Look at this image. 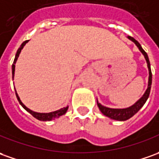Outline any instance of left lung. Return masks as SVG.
<instances>
[{
    "label": "left lung",
    "mask_w": 159,
    "mask_h": 159,
    "mask_svg": "<svg viewBox=\"0 0 159 159\" xmlns=\"http://www.w3.org/2000/svg\"><path fill=\"white\" fill-rule=\"evenodd\" d=\"M128 39L130 40H132V42H134L135 45L139 48V51L144 56V59L146 61L147 63V66H148L149 70V79H148V86H147V89L144 92V95L141 97V98L137 101L135 104H133L131 107H127V108H123V109H116V108H109V107H104L102 106L100 103H98L97 100V105L98 107L99 108L100 111L102 112L103 114L105 116H107L108 118H110L111 119H114V120H119V121H125V120H127V119H131L133 115H135L139 111L140 109L143 107L144 105V103L146 102L147 98H149V95H150V92H151V87H152V70H151V65H150V61H149L148 55L147 53L144 52V50L142 48L141 45L134 38H132L131 36H128Z\"/></svg>",
    "instance_id": "left-lung-1"
}]
</instances>
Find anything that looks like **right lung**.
I'll use <instances>...</instances> for the list:
<instances>
[{"label":"right lung","instance_id":"right-lung-1","mask_svg":"<svg viewBox=\"0 0 159 159\" xmlns=\"http://www.w3.org/2000/svg\"><path fill=\"white\" fill-rule=\"evenodd\" d=\"M27 42H28V40H26V41H24L22 44L20 45V47L19 48V49L17 50V52H16V54H15V61H14V63H13V65H12V77H13V80H14V77H15V63H16V61L18 60V57H19L20 53L21 52V50H22V48H24V46L27 44ZM15 94H16V97H17V99H18V101L20 104V106L26 110L27 111H28L30 114H32L35 119H39L40 121H51L52 119H57V118H59V117H61L62 115H64L67 111V109H68V107H63V108H61L60 110H57V111H51V112H47V113H42V112H36V111H34L30 110L29 108H27L22 102H21V100H20V98L19 95L17 93V92L15 90Z\"/></svg>","mask_w":159,"mask_h":159}]
</instances>
